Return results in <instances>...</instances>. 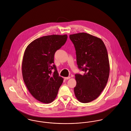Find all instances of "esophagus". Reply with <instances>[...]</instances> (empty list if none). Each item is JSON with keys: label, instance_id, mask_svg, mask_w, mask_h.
<instances>
[{"label": "esophagus", "instance_id": "1", "mask_svg": "<svg viewBox=\"0 0 131 131\" xmlns=\"http://www.w3.org/2000/svg\"><path fill=\"white\" fill-rule=\"evenodd\" d=\"M70 78H71L70 77H65V78H64V79H65L66 80H68V79H70Z\"/></svg>", "mask_w": 131, "mask_h": 131}]
</instances>
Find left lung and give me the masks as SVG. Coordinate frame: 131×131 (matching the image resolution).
<instances>
[{
    "label": "left lung",
    "instance_id": "obj_1",
    "mask_svg": "<svg viewBox=\"0 0 131 131\" xmlns=\"http://www.w3.org/2000/svg\"><path fill=\"white\" fill-rule=\"evenodd\" d=\"M76 53L79 69L83 75L75 74L77 82L74 92L82 103L96 99L105 87L110 75L107 51L103 41L86 33L70 35Z\"/></svg>",
    "mask_w": 131,
    "mask_h": 131
}]
</instances>
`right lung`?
<instances>
[{"label":"right lung","mask_w":131,"mask_h":131,"mask_svg":"<svg viewBox=\"0 0 131 131\" xmlns=\"http://www.w3.org/2000/svg\"><path fill=\"white\" fill-rule=\"evenodd\" d=\"M67 35H52L35 39L27 47L21 70L25 84L38 101L49 103L56 98L63 79L53 64L54 56L67 41ZM52 69L55 72L52 74Z\"/></svg>","instance_id":"right-lung-1"}]
</instances>
